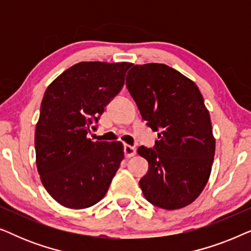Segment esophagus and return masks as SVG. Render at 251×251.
<instances>
[{"mask_svg": "<svg viewBox=\"0 0 251 251\" xmlns=\"http://www.w3.org/2000/svg\"><path fill=\"white\" fill-rule=\"evenodd\" d=\"M136 154V149L135 147L130 145H125V155L126 157H131Z\"/></svg>", "mask_w": 251, "mask_h": 251, "instance_id": "esophagus-1", "label": "esophagus"}]
</instances>
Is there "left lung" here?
<instances>
[{
  "mask_svg": "<svg viewBox=\"0 0 251 251\" xmlns=\"http://www.w3.org/2000/svg\"><path fill=\"white\" fill-rule=\"evenodd\" d=\"M126 83L146 125L160 130L153 149L137 151L149 162L139 181L144 197L167 210L186 207L207 185L215 156L203 97L193 81L164 64L135 65Z\"/></svg>",
  "mask_w": 251,
  "mask_h": 251,
  "instance_id": "obj_1",
  "label": "left lung"
}]
</instances>
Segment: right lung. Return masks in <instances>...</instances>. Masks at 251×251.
Here are the masks:
<instances>
[{"label": "right lung", "instance_id": "obj_1", "mask_svg": "<svg viewBox=\"0 0 251 251\" xmlns=\"http://www.w3.org/2000/svg\"><path fill=\"white\" fill-rule=\"evenodd\" d=\"M130 63L82 61L44 92L35 129L36 167L48 193L70 209L105 197L125 153L121 142H91L92 123L125 84Z\"/></svg>", "mask_w": 251, "mask_h": 251}]
</instances>
